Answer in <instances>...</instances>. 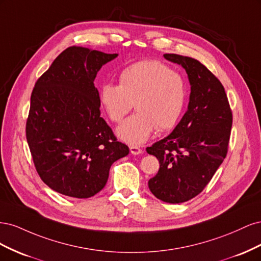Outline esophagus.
I'll list each match as a JSON object with an SVG mask.
<instances>
[{"mask_svg": "<svg viewBox=\"0 0 261 261\" xmlns=\"http://www.w3.org/2000/svg\"><path fill=\"white\" fill-rule=\"evenodd\" d=\"M129 150H130L132 154H140L141 152H143V149H141L140 147H137V146H130Z\"/></svg>", "mask_w": 261, "mask_h": 261, "instance_id": "obj_1", "label": "esophagus"}]
</instances>
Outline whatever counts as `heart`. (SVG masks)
I'll return each instance as SVG.
<instances>
[{
	"label": "heart",
	"instance_id": "1",
	"mask_svg": "<svg viewBox=\"0 0 261 261\" xmlns=\"http://www.w3.org/2000/svg\"><path fill=\"white\" fill-rule=\"evenodd\" d=\"M186 100L183 75L156 60L136 62L118 74V85L103 84L99 102L108 117L122 122L133 107L136 113L128 117L117 135L129 145H140L153 129L172 128L179 120Z\"/></svg>",
	"mask_w": 261,
	"mask_h": 261
}]
</instances>
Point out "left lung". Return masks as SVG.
<instances>
[{
    "label": "left lung",
    "instance_id": "left-lung-1",
    "mask_svg": "<svg viewBox=\"0 0 261 261\" xmlns=\"http://www.w3.org/2000/svg\"><path fill=\"white\" fill-rule=\"evenodd\" d=\"M163 57L186 70L191 96L174 130L146 149L160 163L148 186L158 199L179 203L200 194L225 159L233 116L224 87L206 66L183 55Z\"/></svg>",
    "mask_w": 261,
    "mask_h": 261
}]
</instances>
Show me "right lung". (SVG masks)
Listing matches in <instances>:
<instances>
[{
  "label": "right lung",
  "instance_id": "obj_1",
  "mask_svg": "<svg viewBox=\"0 0 261 261\" xmlns=\"http://www.w3.org/2000/svg\"><path fill=\"white\" fill-rule=\"evenodd\" d=\"M117 54L69 46L37 81L26 137L39 176L53 191L89 198L107 184L111 165L129 153L100 116L97 73Z\"/></svg>",
  "mask_w": 261,
  "mask_h": 261
}]
</instances>
